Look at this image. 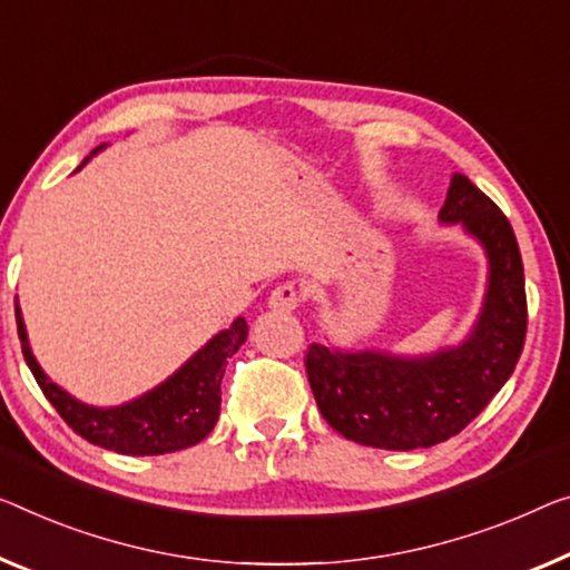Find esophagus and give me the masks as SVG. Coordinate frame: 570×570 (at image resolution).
<instances>
[{"instance_id":"34e87169","label":"esophagus","mask_w":570,"mask_h":570,"mask_svg":"<svg viewBox=\"0 0 570 570\" xmlns=\"http://www.w3.org/2000/svg\"><path fill=\"white\" fill-rule=\"evenodd\" d=\"M299 302H302V294H299V288H296L292 282L278 284L274 292H271V296H268L271 307H274V309H286V312H292V309L299 307Z\"/></svg>"}]
</instances>
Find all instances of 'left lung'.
I'll return each instance as SVG.
<instances>
[{"mask_svg": "<svg viewBox=\"0 0 570 570\" xmlns=\"http://www.w3.org/2000/svg\"><path fill=\"white\" fill-rule=\"evenodd\" d=\"M463 223L491 263L489 294L469 343L430 358L340 353L312 343L304 355L312 394L333 430L384 450L430 448L453 438L507 384L528 335V294L520 245L502 209L455 174L440 209Z\"/></svg>", "mask_w": 570, "mask_h": 570, "instance_id": "1", "label": "left lung"}]
</instances>
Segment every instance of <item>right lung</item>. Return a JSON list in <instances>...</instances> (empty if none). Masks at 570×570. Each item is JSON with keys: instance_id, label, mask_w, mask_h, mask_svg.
Masks as SVG:
<instances>
[{"instance_id": "add662e5", "label": "right lung", "mask_w": 570, "mask_h": 570, "mask_svg": "<svg viewBox=\"0 0 570 570\" xmlns=\"http://www.w3.org/2000/svg\"><path fill=\"white\" fill-rule=\"evenodd\" d=\"M99 148L91 150V156ZM14 314L24 363H28L48 402L61 414V420L76 435L89 440L91 445L115 450L122 455H164L202 443L219 417V402H223L219 381L225 376L227 358H233V353L248 337V322L237 317L230 330H223L217 337H212L171 379L146 396L115 406V410H97V406L76 402L73 396L50 384L32 358L20 309L14 307Z\"/></svg>"}]
</instances>
